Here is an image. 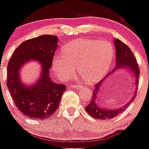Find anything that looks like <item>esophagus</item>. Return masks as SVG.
Here are the masks:
<instances>
[{"label": "esophagus", "mask_w": 149, "mask_h": 149, "mask_svg": "<svg viewBox=\"0 0 149 149\" xmlns=\"http://www.w3.org/2000/svg\"><path fill=\"white\" fill-rule=\"evenodd\" d=\"M73 88H74V89H81V88H85V87L83 86L80 85V84H78V85H74V86H73Z\"/></svg>", "instance_id": "1"}]
</instances>
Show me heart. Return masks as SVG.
I'll list each match as a JSON object with an SVG mask.
<instances>
[{
  "label": "heart",
  "mask_w": 149,
  "mask_h": 149,
  "mask_svg": "<svg viewBox=\"0 0 149 149\" xmlns=\"http://www.w3.org/2000/svg\"><path fill=\"white\" fill-rule=\"evenodd\" d=\"M114 56L112 45L107 40L82 39L65 46L53 58L54 70L61 81L74 76L75 68L88 82H96L106 75Z\"/></svg>",
  "instance_id": "heart-1"
}]
</instances>
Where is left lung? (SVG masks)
Returning <instances> with one entry per match:
<instances>
[{"label": "left lung", "mask_w": 149, "mask_h": 149, "mask_svg": "<svg viewBox=\"0 0 149 149\" xmlns=\"http://www.w3.org/2000/svg\"><path fill=\"white\" fill-rule=\"evenodd\" d=\"M114 43H115V49H116V67L113 69V70L111 73H108L101 81L96 84L95 88L93 91L92 100L90 102L89 104L86 107V110L88 112V115L92 118H95V119L104 120H105L112 119V118H115L118 115L122 113L127 108V107L130 104V101L123 107H121L120 108H118L116 109H109L102 107L101 105H99V104L97 103V97L98 96L100 88L102 86L104 82L106 81V79L109 77V76L112 75V73L115 72V70L120 68L128 69L130 71H132V73L135 76V78H136V80H135L136 81V87H138V85H139L140 70L137 61H136V58H135L133 52L129 48L128 46L126 45L119 39L115 40ZM136 94L137 93L136 91L135 94H133V97L131 99V100H134V97L136 96Z\"/></svg>", "instance_id": "obj_1"}]
</instances>
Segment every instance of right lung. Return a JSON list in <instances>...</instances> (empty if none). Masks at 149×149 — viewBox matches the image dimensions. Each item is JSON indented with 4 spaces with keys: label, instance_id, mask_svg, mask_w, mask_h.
Listing matches in <instances>:
<instances>
[{
    "label": "right lung",
    "instance_id": "1",
    "mask_svg": "<svg viewBox=\"0 0 149 149\" xmlns=\"http://www.w3.org/2000/svg\"><path fill=\"white\" fill-rule=\"evenodd\" d=\"M58 42L57 36L48 34L26 40L15 49L8 63L7 87L16 107L29 118L40 120L50 118L66 89L65 85L54 83L49 76ZM30 59L39 61L42 70L37 83L28 87L20 81L19 71Z\"/></svg>",
    "mask_w": 149,
    "mask_h": 149
}]
</instances>
